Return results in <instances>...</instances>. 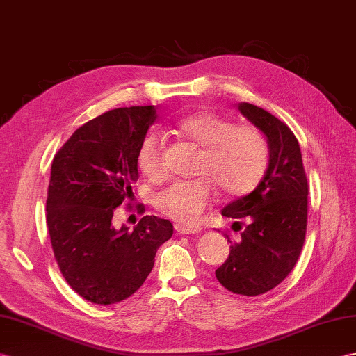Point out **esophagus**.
<instances>
[{"mask_svg":"<svg viewBox=\"0 0 356 356\" xmlns=\"http://www.w3.org/2000/svg\"><path fill=\"white\" fill-rule=\"evenodd\" d=\"M200 227L198 226H185V225H176V232L179 235H197L200 234Z\"/></svg>","mask_w":356,"mask_h":356,"instance_id":"1","label":"esophagus"}]
</instances>
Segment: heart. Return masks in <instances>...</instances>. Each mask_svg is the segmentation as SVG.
Here are the masks:
<instances>
[{
    "instance_id": "b5f03b06",
    "label": "heart",
    "mask_w": 356,
    "mask_h": 356,
    "mask_svg": "<svg viewBox=\"0 0 356 356\" xmlns=\"http://www.w3.org/2000/svg\"><path fill=\"white\" fill-rule=\"evenodd\" d=\"M177 130L203 148L195 172L200 179L177 180L156 194L154 204L181 225H193L213 198V185L227 197L252 193L266 175L270 147L266 135L252 126L235 124L212 112L181 117ZM138 167L150 180L165 176L163 138L150 134L138 150Z\"/></svg>"
}]
</instances>
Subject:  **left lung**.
<instances>
[{"label": "left lung", "mask_w": 356, "mask_h": 356, "mask_svg": "<svg viewBox=\"0 0 356 356\" xmlns=\"http://www.w3.org/2000/svg\"><path fill=\"white\" fill-rule=\"evenodd\" d=\"M238 111L266 135L270 161L266 175L252 193L236 198L221 211L245 222L238 241H230L226 262L217 268L218 282L241 296H259L273 290L294 268L307 234L308 180L299 140L275 115L250 103Z\"/></svg>", "instance_id": "obj_1"}]
</instances>
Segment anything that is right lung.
Listing matches in <instances>:
<instances>
[{"label":"right lung","instance_id":"obj_1","mask_svg":"<svg viewBox=\"0 0 356 356\" xmlns=\"http://www.w3.org/2000/svg\"><path fill=\"white\" fill-rule=\"evenodd\" d=\"M156 106L120 107L74 131L53 159L47 226L66 282L88 302L112 305L144 284L172 225L143 217L129 230L113 211L138 180V150L158 118Z\"/></svg>","mask_w":356,"mask_h":356}]
</instances>
